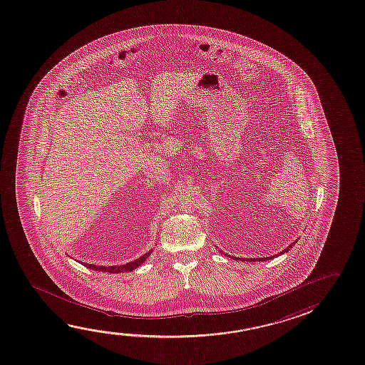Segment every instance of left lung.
<instances>
[{
    "label": "left lung",
    "instance_id": "left-lung-1",
    "mask_svg": "<svg viewBox=\"0 0 365 365\" xmlns=\"http://www.w3.org/2000/svg\"><path fill=\"white\" fill-rule=\"evenodd\" d=\"M296 242H297V240H296ZM296 242H293V244H296ZM293 244H291V245H289V247H286V249H284V250H283V252H279V254H283V252H288V250H289V249H291V247H293ZM222 254H224V252H222ZM279 254H277V257H278V255H279ZM270 258H273V257H268V258H263V259L260 258V259H258V260H267V259H268V260H269ZM236 260H237V259H236ZM242 260H244V259H242ZM254 260H255V259H252V262H254Z\"/></svg>",
    "mask_w": 365,
    "mask_h": 365
}]
</instances>
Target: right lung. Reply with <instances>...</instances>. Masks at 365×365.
<instances>
[{
    "mask_svg": "<svg viewBox=\"0 0 365 365\" xmlns=\"http://www.w3.org/2000/svg\"><path fill=\"white\" fill-rule=\"evenodd\" d=\"M150 252H146L144 254L143 257L140 258L136 259L134 262H131V263L123 264V265H116V267H98V265H92V264L82 263L83 265H86L87 268H90V269L98 270V272H108V273H121V272H131V270L136 269L139 265H141V263H144L145 262L146 258L150 255Z\"/></svg>",
    "mask_w": 365,
    "mask_h": 365,
    "instance_id": "add662e5",
    "label": "right lung"
}]
</instances>
